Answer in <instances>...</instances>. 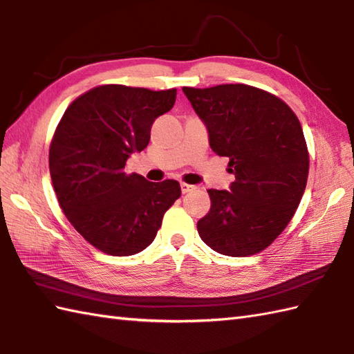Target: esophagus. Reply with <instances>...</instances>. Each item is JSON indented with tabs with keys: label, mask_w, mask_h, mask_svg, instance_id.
Listing matches in <instances>:
<instances>
[{
	"label": "esophagus",
	"mask_w": 354,
	"mask_h": 354,
	"mask_svg": "<svg viewBox=\"0 0 354 354\" xmlns=\"http://www.w3.org/2000/svg\"><path fill=\"white\" fill-rule=\"evenodd\" d=\"M194 185H190V184H185V183H180V192H183V194H187L190 193L192 190H194Z\"/></svg>",
	"instance_id": "esophagus-1"
}]
</instances>
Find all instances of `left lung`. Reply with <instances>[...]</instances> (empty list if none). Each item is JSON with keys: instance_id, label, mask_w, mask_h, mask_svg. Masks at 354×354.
I'll return each mask as SVG.
<instances>
[{"instance_id": "1", "label": "left lung", "mask_w": 354, "mask_h": 354, "mask_svg": "<svg viewBox=\"0 0 354 354\" xmlns=\"http://www.w3.org/2000/svg\"><path fill=\"white\" fill-rule=\"evenodd\" d=\"M209 146L229 158V190H208L211 209L197 232L212 250L250 257L290 223L305 193L309 155L297 116L283 101L245 84L184 87Z\"/></svg>"}]
</instances>
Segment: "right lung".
<instances>
[{
  "label": "right lung",
  "mask_w": 354,
  "mask_h": 354,
  "mask_svg": "<svg viewBox=\"0 0 354 354\" xmlns=\"http://www.w3.org/2000/svg\"><path fill=\"white\" fill-rule=\"evenodd\" d=\"M175 101L176 88L95 87L68 106L55 129L49 174L57 199L72 226L104 253L145 250L180 196L178 180L125 174L129 155L145 149L153 120Z\"/></svg>",
  "instance_id": "obj_1"
}]
</instances>
